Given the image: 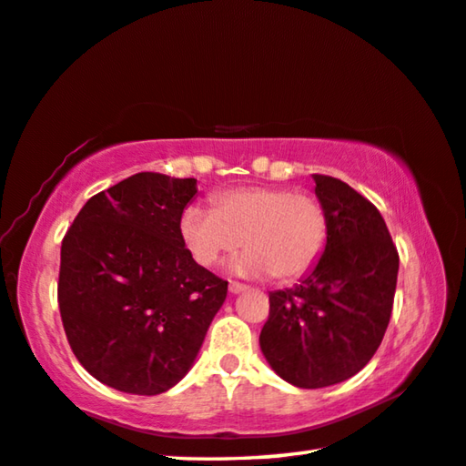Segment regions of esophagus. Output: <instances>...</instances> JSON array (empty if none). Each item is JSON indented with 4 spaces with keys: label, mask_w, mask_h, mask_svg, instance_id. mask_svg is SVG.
<instances>
[{
    "label": "esophagus",
    "mask_w": 466,
    "mask_h": 466,
    "mask_svg": "<svg viewBox=\"0 0 466 466\" xmlns=\"http://www.w3.org/2000/svg\"><path fill=\"white\" fill-rule=\"evenodd\" d=\"M245 290H248V286L240 284V282H230V292L232 294H240V292H245Z\"/></svg>",
    "instance_id": "esophagus-1"
}]
</instances>
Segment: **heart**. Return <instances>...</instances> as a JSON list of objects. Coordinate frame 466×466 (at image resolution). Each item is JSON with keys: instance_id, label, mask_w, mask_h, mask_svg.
<instances>
[{"instance_id": "heart-1", "label": "heart", "mask_w": 466, "mask_h": 466, "mask_svg": "<svg viewBox=\"0 0 466 466\" xmlns=\"http://www.w3.org/2000/svg\"><path fill=\"white\" fill-rule=\"evenodd\" d=\"M328 211L311 193L282 187H245L213 197V209L188 205L178 230L193 259L211 268L221 257L248 247L230 263L247 278L305 276L328 242Z\"/></svg>"}]
</instances>
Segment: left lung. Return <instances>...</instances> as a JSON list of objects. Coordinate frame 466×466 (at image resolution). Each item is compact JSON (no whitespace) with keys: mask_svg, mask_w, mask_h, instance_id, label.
<instances>
[{"mask_svg":"<svg viewBox=\"0 0 466 466\" xmlns=\"http://www.w3.org/2000/svg\"><path fill=\"white\" fill-rule=\"evenodd\" d=\"M328 242L294 288L269 292L259 336L265 360L297 388H328L363 369L392 315L398 250L381 213L349 184L313 174Z\"/></svg>","mask_w":466,"mask_h":466,"instance_id":"1","label":"left lung"}]
</instances>
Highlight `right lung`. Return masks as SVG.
<instances>
[{"instance_id":"right-lung-1","label":"right lung","mask_w":466,"mask_h":466,"mask_svg":"<svg viewBox=\"0 0 466 466\" xmlns=\"http://www.w3.org/2000/svg\"><path fill=\"white\" fill-rule=\"evenodd\" d=\"M195 178L138 172L88 198L62 240L60 302L70 349L95 380L155 396L195 365L228 282L184 248Z\"/></svg>"}]
</instances>
